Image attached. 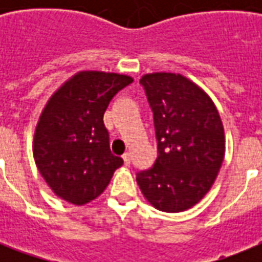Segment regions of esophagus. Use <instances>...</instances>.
I'll use <instances>...</instances> for the list:
<instances>
[{
	"mask_svg": "<svg viewBox=\"0 0 262 262\" xmlns=\"http://www.w3.org/2000/svg\"><path fill=\"white\" fill-rule=\"evenodd\" d=\"M123 163L126 164V166H129V164H130V160H132V156H130V154H129V152H126V154H123Z\"/></svg>",
	"mask_w": 262,
	"mask_h": 262,
	"instance_id": "34e87169",
	"label": "esophagus"
}]
</instances>
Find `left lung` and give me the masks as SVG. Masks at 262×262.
<instances>
[{"instance_id": "8db88e82", "label": "left lung", "mask_w": 262, "mask_h": 262, "mask_svg": "<svg viewBox=\"0 0 262 262\" xmlns=\"http://www.w3.org/2000/svg\"><path fill=\"white\" fill-rule=\"evenodd\" d=\"M140 84L154 114L158 158L136 181L159 211H185L211 189L223 163L222 119L211 98L183 76L152 73Z\"/></svg>"}]
</instances>
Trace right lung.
<instances>
[{
	"mask_svg": "<svg viewBox=\"0 0 262 262\" xmlns=\"http://www.w3.org/2000/svg\"><path fill=\"white\" fill-rule=\"evenodd\" d=\"M129 76L81 72L45 107L34 139L39 172L55 194L83 205L102 194L123 160L110 151L103 115Z\"/></svg>",
	"mask_w": 262,
	"mask_h": 262,
	"instance_id": "right-lung-1",
	"label": "right lung"
}]
</instances>
